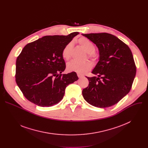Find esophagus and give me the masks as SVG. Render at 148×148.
<instances>
[{
    "label": "esophagus",
    "mask_w": 148,
    "mask_h": 148,
    "mask_svg": "<svg viewBox=\"0 0 148 148\" xmlns=\"http://www.w3.org/2000/svg\"><path fill=\"white\" fill-rule=\"evenodd\" d=\"M77 75H78V78H81V77H84V75H83L82 74H79V73H77Z\"/></svg>",
    "instance_id": "obj_1"
}]
</instances>
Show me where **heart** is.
<instances>
[{
  "label": "heart",
  "mask_w": 148,
  "mask_h": 148,
  "mask_svg": "<svg viewBox=\"0 0 148 148\" xmlns=\"http://www.w3.org/2000/svg\"><path fill=\"white\" fill-rule=\"evenodd\" d=\"M78 44L88 53V57L92 60H95L97 56L95 54L96 47L94 43L88 38L81 37L78 40ZM73 49V43L69 42L63 48L62 50V56L66 60H69L72 56ZM92 64L89 61L79 62L77 61H72L67 65V69L70 72H76L79 74H84L90 71L92 69Z\"/></svg>",
  "instance_id": "1"
}]
</instances>
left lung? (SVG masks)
<instances>
[{
    "label": "left lung",
    "mask_w": 148,
    "mask_h": 148,
    "mask_svg": "<svg viewBox=\"0 0 148 148\" xmlns=\"http://www.w3.org/2000/svg\"><path fill=\"white\" fill-rule=\"evenodd\" d=\"M98 48L99 60L88 77V86L82 96L88 103L98 108L117 103L130 91L136 67L130 47L116 36L107 33L83 34Z\"/></svg>",
    "instance_id": "8db88e82"
}]
</instances>
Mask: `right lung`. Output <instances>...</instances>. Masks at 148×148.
I'll list each match as a JSON object with an SVG mask.
<instances>
[{
  "label": "right lung",
  "mask_w": 148,
  "mask_h": 148,
  "mask_svg": "<svg viewBox=\"0 0 148 148\" xmlns=\"http://www.w3.org/2000/svg\"><path fill=\"white\" fill-rule=\"evenodd\" d=\"M79 34L46 36L26 45L17 57L16 82L23 95L40 107L58 103L66 87L78 79L76 73L61 74L66 69L64 47Z\"/></svg>",
  "instance_id": "obj_1"
}]
</instances>
